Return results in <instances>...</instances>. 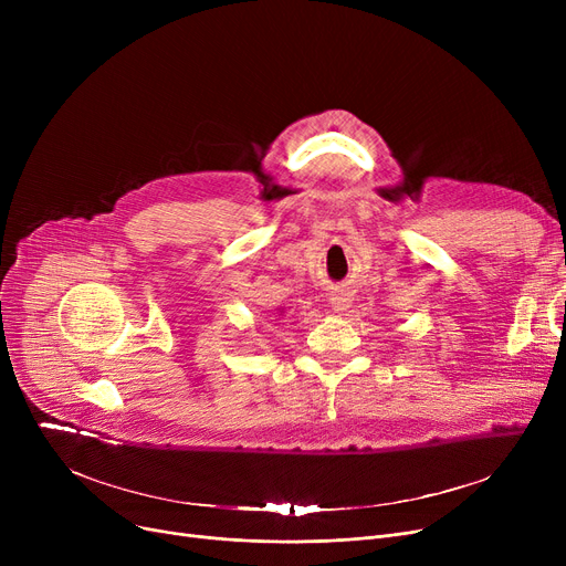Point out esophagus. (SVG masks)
Listing matches in <instances>:
<instances>
[{
  "label": "esophagus",
  "mask_w": 566,
  "mask_h": 566,
  "mask_svg": "<svg viewBox=\"0 0 566 566\" xmlns=\"http://www.w3.org/2000/svg\"><path fill=\"white\" fill-rule=\"evenodd\" d=\"M331 305H333V310L344 312V310L350 305V293L344 291V289L333 291V293H331Z\"/></svg>",
  "instance_id": "esophagus-1"
}]
</instances>
